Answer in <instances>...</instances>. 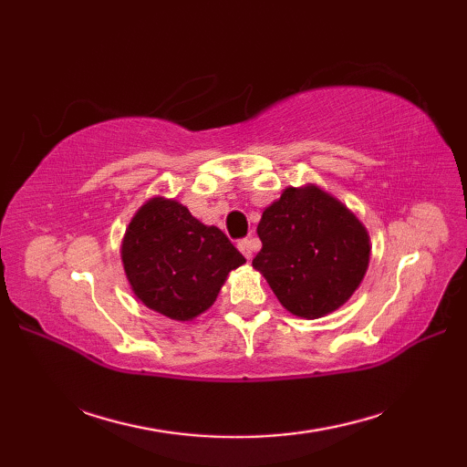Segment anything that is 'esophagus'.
Wrapping results in <instances>:
<instances>
[{
  "label": "esophagus",
  "mask_w": 467,
  "mask_h": 467,
  "mask_svg": "<svg viewBox=\"0 0 467 467\" xmlns=\"http://www.w3.org/2000/svg\"><path fill=\"white\" fill-rule=\"evenodd\" d=\"M239 251L246 256V259H251L253 256V253H254V249H256V241L254 239H243V241H239Z\"/></svg>",
  "instance_id": "34e87169"
}]
</instances>
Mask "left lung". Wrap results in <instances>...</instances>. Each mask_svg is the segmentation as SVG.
<instances>
[{"label":"left lung","mask_w":467,"mask_h":467,"mask_svg":"<svg viewBox=\"0 0 467 467\" xmlns=\"http://www.w3.org/2000/svg\"><path fill=\"white\" fill-rule=\"evenodd\" d=\"M263 249L253 259L276 299L303 319L339 309L369 266L365 224L317 184L286 186L256 226Z\"/></svg>","instance_id":"8db88e82"}]
</instances>
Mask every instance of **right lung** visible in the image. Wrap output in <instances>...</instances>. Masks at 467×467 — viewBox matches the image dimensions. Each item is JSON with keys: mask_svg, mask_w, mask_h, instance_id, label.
<instances>
[{"mask_svg": "<svg viewBox=\"0 0 467 467\" xmlns=\"http://www.w3.org/2000/svg\"><path fill=\"white\" fill-rule=\"evenodd\" d=\"M120 256L132 293L148 309L192 321L211 306L226 276L246 263L226 234L174 198L152 196L128 224Z\"/></svg>", "mask_w": 467, "mask_h": 467, "instance_id": "right-lung-1", "label": "right lung"}]
</instances>
